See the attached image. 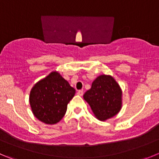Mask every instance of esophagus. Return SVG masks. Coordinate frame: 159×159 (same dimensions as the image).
Returning a JSON list of instances; mask_svg holds the SVG:
<instances>
[{
    "instance_id": "obj_1",
    "label": "esophagus",
    "mask_w": 159,
    "mask_h": 159,
    "mask_svg": "<svg viewBox=\"0 0 159 159\" xmlns=\"http://www.w3.org/2000/svg\"><path fill=\"white\" fill-rule=\"evenodd\" d=\"M83 94H84V92H83V90H79V91H78V96H82Z\"/></svg>"
}]
</instances>
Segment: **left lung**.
Masks as SVG:
<instances>
[{"instance_id": "8db88e82", "label": "left lung", "mask_w": 159, "mask_h": 159, "mask_svg": "<svg viewBox=\"0 0 159 159\" xmlns=\"http://www.w3.org/2000/svg\"><path fill=\"white\" fill-rule=\"evenodd\" d=\"M122 92L111 75H102L93 81L84 100L89 104L93 114L100 121H106L117 115L122 105Z\"/></svg>"}]
</instances>
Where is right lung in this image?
I'll list each match as a JSON object with an SVG mask.
<instances>
[{
    "label": "right lung",
    "mask_w": 159,
    "mask_h": 159,
    "mask_svg": "<svg viewBox=\"0 0 159 159\" xmlns=\"http://www.w3.org/2000/svg\"><path fill=\"white\" fill-rule=\"evenodd\" d=\"M75 89L57 71H52L34 85L30 93V104L35 117L48 125L63 118Z\"/></svg>",
    "instance_id": "right-lung-1"
}]
</instances>
